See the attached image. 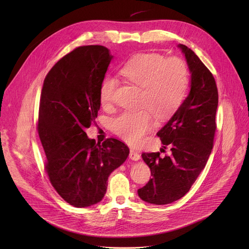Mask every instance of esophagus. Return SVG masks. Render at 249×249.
Returning a JSON list of instances; mask_svg holds the SVG:
<instances>
[{"instance_id": "obj_1", "label": "esophagus", "mask_w": 249, "mask_h": 249, "mask_svg": "<svg viewBox=\"0 0 249 249\" xmlns=\"http://www.w3.org/2000/svg\"><path fill=\"white\" fill-rule=\"evenodd\" d=\"M129 158L132 160H139L141 159V156L140 154L135 151V150H130V154H129Z\"/></svg>"}]
</instances>
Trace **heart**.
I'll list each match as a JSON object with an SVG mask.
<instances>
[{"mask_svg": "<svg viewBox=\"0 0 249 249\" xmlns=\"http://www.w3.org/2000/svg\"><path fill=\"white\" fill-rule=\"evenodd\" d=\"M120 73L143 89L141 105L160 119L168 117L181 104L189 83L188 68L181 59H165L154 53L136 54L122 66ZM117 87L114 77L102 81L99 99L104 107L112 105ZM152 126L153 116L147 109L125 111L112 122L114 133L131 145L140 144Z\"/></svg>", "mask_w": 249, "mask_h": 249, "instance_id": "obj_1", "label": "heart"}]
</instances>
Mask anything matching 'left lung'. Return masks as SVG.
I'll list each match as a JSON object with an SVG mask.
<instances>
[{
	"label": "left lung",
	"mask_w": 249,
	"mask_h": 249,
	"mask_svg": "<svg viewBox=\"0 0 249 249\" xmlns=\"http://www.w3.org/2000/svg\"><path fill=\"white\" fill-rule=\"evenodd\" d=\"M191 74L190 91L167 123L157 133L164 153H143L153 178L138 190L150 204L165 205L182 198L191 188L211 155L216 132L219 94L214 77L187 46L177 45Z\"/></svg>",
	"instance_id": "8db88e82"
}]
</instances>
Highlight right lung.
I'll use <instances>...</instances> for the list:
<instances>
[{
	"mask_svg": "<svg viewBox=\"0 0 249 249\" xmlns=\"http://www.w3.org/2000/svg\"><path fill=\"white\" fill-rule=\"evenodd\" d=\"M113 56L101 45L81 46L47 74L39 103L38 135L45 169L58 194L77 208L102 200L110 173L129 156L123 142L87 136L100 108L99 89Z\"/></svg>",
	"mask_w": 249,
	"mask_h": 249,
	"instance_id": "add662e5",
	"label": "right lung"
}]
</instances>
